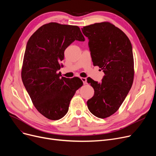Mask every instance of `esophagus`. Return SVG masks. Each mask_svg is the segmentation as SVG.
<instances>
[{
    "instance_id": "obj_1",
    "label": "esophagus",
    "mask_w": 156,
    "mask_h": 156,
    "mask_svg": "<svg viewBox=\"0 0 156 156\" xmlns=\"http://www.w3.org/2000/svg\"><path fill=\"white\" fill-rule=\"evenodd\" d=\"M81 80H82V81L83 82V83L84 85L87 84V78H86L82 77V78H81Z\"/></svg>"
}]
</instances>
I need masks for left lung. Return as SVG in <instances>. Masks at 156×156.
<instances>
[{
	"label": "left lung",
	"mask_w": 156,
	"mask_h": 156,
	"mask_svg": "<svg viewBox=\"0 0 156 156\" xmlns=\"http://www.w3.org/2000/svg\"><path fill=\"white\" fill-rule=\"evenodd\" d=\"M82 30L89 40L94 66H99L105 73L100 83L87 78L94 90L87 106L94 115L105 119L119 110L132 87L134 75L132 45L126 34L110 22L96 23Z\"/></svg>",
	"instance_id": "1"
}]
</instances>
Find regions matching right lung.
Returning <instances> with one entry per match:
<instances>
[{
    "label": "right lung",
    "instance_id": "add662e5",
    "mask_svg": "<svg viewBox=\"0 0 156 156\" xmlns=\"http://www.w3.org/2000/svg\"><path fill=\"white\" fill-rule=\"evenodd\" d=\"M75 40L85 37L76 25L51 22L29 38L24 54L22 79L33 105L46 118L56 120L67 113L71 100L83 85L78 77H60L64 51Z\"/></svg>",
    "mask_w": 156,
    "mask_h": 156
}]
</instances>
